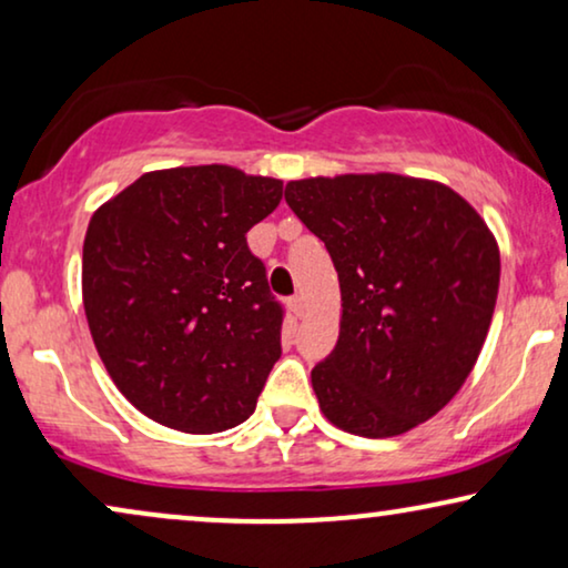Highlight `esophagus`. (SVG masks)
<instances>
[{
	"label": "esophagus",
	"mask_w": 568,
	"mask_h": 568,
	"mask_svg": "<svg viewBox=\"0 0 568 568\" xmlns=\"http://www.w3.org/2000/svg\"><path fill=\"white\" fill-rule=\"evenodd\" d=\"M290 307H292V313L297 315V317H302L307 313V300L302 297V294H294V297L290 300Z\"/></svg>",
	"instance_id": "obj_1"
}]
</instances>
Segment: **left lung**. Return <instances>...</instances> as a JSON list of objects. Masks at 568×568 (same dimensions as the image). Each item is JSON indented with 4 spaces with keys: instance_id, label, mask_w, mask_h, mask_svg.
<instances>
[{
    "instance_id": "obj_1",
    "label": "left lung",
    "mask_w": 568,
    "mask_h": 568,
    "mask_svg": "<svg viewBox=\"0 0 568 568\" xmlns=\"http://www.w3.org/2000/svg\"><path fill=\"white\" fill-rule=\"evenodd\" d=\"M284 199L338 271V344L313 369L323 416L369 439L429 422L494 317L501 261L484 216L449 185L398 173L302 178Z\"/></svg>"
}]
</instances>
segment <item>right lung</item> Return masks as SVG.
Returning <instances> with one entry per match:
<instances>
[{
    "instance_id": "add662e5",
    "label": "right lung",
    "mask_w": 568,
    "mask_h": 568,
    "mask_svg": "<svg viewBox=\"0 0 568 568\" xmlns=\"http://www.w3.org/2000/svg\"><path fill=\"white\" fill-rule=\"evenodd\" d=\"M282 189L232 165L150 170L90 216V336L113 385L152 422L214 434L255 410L282 356V307L245 232Z\"/></svg>"
}]
</instances>
